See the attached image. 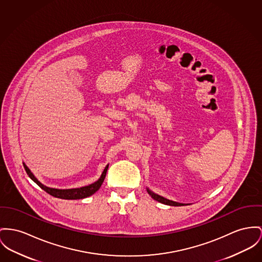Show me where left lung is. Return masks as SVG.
Instances as JSON below:
<instances>
[{"label":"left lung","instance_id":"left-lung-1","mask_svg":"<svg viewBox=\"0 0 262 262\" xmlns=\"http://www.w3.org/2000/svg\"><path fill=\"white\" fill-rule=\"evenodd\" d=\"M147 192H148V193H149L155 201H157V202L161 203V204H164V205L174 206V207H181V206H188V205H189V204H182V203H177V202H174V201L168 200V199H166V198H164V196H162V195H159L157 193L152 192L149 188H147Z\"/></svg>","mask_w":262,"mask_h":262}]
</instances>
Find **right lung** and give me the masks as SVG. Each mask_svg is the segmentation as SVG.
<instances>
[{"mask_svg": "<svg viewBox=\"0 0 262 262\" xmlns=\"http://www.w3.org/2000/svg\"><path fill=\"white\" fill-rule=\"evenodd\" d=\"M23 165L25 167V170H26L27 174H29V177L35 182L38 187H40L43 191L50 193L51 195L58 198V199H62V200H81V199H85L88 196H90L94 192H97L99 190V188L101 187L103 181H104L105 176H106L107 170H108V166H109V165H107L105 167L100 178L96 182H94L93 184H90L88 186L81 187V188H75V189H55V188H51V187H48V186H45L43 184H41L35 178V174L32 173V171L28 168V166L25 163H23Z\"/></svg>", "mask_w": 262, "mask_h": 262, "instance_id": "add662e5", "label": "right lung"}]
</instances>
